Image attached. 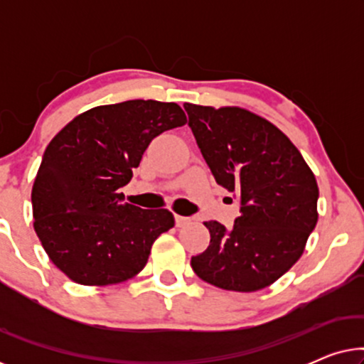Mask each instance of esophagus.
<instances>
[{
    "label": "esophagus",
    "mask_w": 364,
    "mask_h": 364,
    "mask_svg": "<svg viewBox=\"0 0 364 364\" xmlns=\"http://www.w3.org/2000/svg\"><path fill=\"white\" fill-rule=\"evenodd\" d=\"M191 222V218L188 217H182V215H176V225L177 227H183L186 223Z\"/></svg>",
    "instance_id": "1"
}]
</instances>
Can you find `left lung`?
Segmentation results:
<instances>
[{
	"instance_id": "obj_1",
	"label": "left lung",
	"mask_w": 364,
	"mask_h": 364,
	"mask_svg": "<svg viewBox=\"0 0 364 364\" xmlns=\"http://www.w3.org/2000/svg\"><path fill=\"white\" fill-rule=\"evenodd\" d=\"M183 107L217 183L240 203L232 228L205 222L210 245L191 265L223 290H262L305 250L318 220L315 176L290 139L260 116L240 107Z\"/></svg>"
}]
</instances>
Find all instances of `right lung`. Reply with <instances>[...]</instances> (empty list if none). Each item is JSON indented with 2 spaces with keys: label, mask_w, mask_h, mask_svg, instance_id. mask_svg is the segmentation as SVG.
<instances>
[{
  "label": "right lung",
  "mask_w": 364,
  "mask_h": 364,
  "mask_svg": "<svg viewBox=\"0 0 364 364\" xmlns=\"http://www.w3.org/2000/svg\"><path fill=\"white\" fill-rule=\"evenodd\" d=\"M186 122L176 102L134 99L89 109L49 142L31 192L34 230L73 282L111 285L146 267L173 215L122 203L119 188L152 139Z\"/></svg>",
  "instance_id": "add662e5"
}]
</instances>
